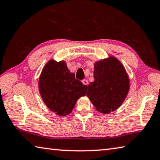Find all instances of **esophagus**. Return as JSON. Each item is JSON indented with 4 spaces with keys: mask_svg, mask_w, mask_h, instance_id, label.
<instances>
[{
    "mask_svg": "<svg viewBox=\"0 0 160 160\" xmlns=\"http://www.w3.org/2000/svg\"><path fill=\"white\" fill-rule=\"evenodd\" d=\"M82 82L83 83V84L84 86H88V82L87 79H83L82 81Z\"/></svg>",
    "mask_w": 160,
    "mask_h": 160,
    "instance_id": "esophagus-1",
    "label": "esophagus"
}]
</instances>
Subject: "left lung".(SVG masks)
Instances as JSON below:
<instances>
[{
	"label": "left lung",
	"mask_w": 160,
	"mask_h": 160,
	"mask_svg": "<svg viewBox=\"0 0 160 160\" xmlns=\"http://www.w3.org/2000/svg\"><path fill=\"white\" fill-rule=\"evenodd\" d=\"M95 81L88 85L87 96L96 110L108 114L124 102L129 90V78L118 59L110 56L94 64Z\"/></svg>",
	"instance_id": "obj_1"
}]
</instances>
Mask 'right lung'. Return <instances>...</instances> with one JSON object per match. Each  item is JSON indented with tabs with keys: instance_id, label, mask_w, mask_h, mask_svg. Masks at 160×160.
I'll return each instance as SVG.
<instances>
[{
	"instance_id": "obj_1",
	"label": "right lung",
	"mask_w": 160,
	"mask_h": 160,
	"mask_svg": "<svg viewBox=\"0 0 160 160\" xmlns=\"http://www.w3.org/2000/svg\"><path fill=\"white\" fill-rule=\"evenodd\" d=\"M38 88L42 100L59 116L72 112L79 98L86 96L87 86L75 78L64 61L50 60L42 70Z\"/></svg>"
}]
</instances>
